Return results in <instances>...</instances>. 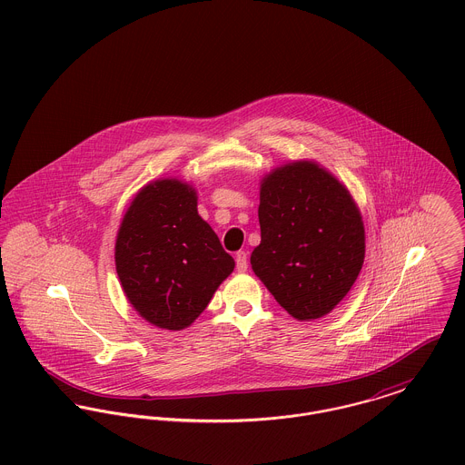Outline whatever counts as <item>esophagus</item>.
<instances>
[{
  "mask_svg": "<svg viewBox=\"0 0 465 465\" xmlns=\"http://www.w3.org/2000/svg\"><path fill=\"white\" fill-rule=\"evenodd\" d=\"M235 265H237V271L244 272L248 269V253L246 252H239L235 255Z\"/></svg>",
  "mask_w": 465,
  "mask_h": 465,
  "instance_id": "34e87169",
  "label": "esophagus"
}]
</instances>
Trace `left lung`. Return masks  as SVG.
Returning a JSON list of instances; mask_svg holds the SVG:
<instances>
[{"instance_id":"left-lung-1","label":"left lung","mask_w":465,"mask_h":465,"mask_svg":"<svg viewBox=\"0 0 465 465\" xmlns=\"http://www.w3.org/2000/svg\"><path fill=\"white\" fill-rule=\"evenodd\" d=\"M260 244L252 267L296 319H317L353 287L365 253L361 212L348 189L313 162L263 178Z\"/></svg>"}]
</instances>
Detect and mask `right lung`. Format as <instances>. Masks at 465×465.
Here are the masks:
<instances>
[{"label": "right lung", "mask_w": 465, "mask_h": 465, "mask_svg": "<svg viewBox=\"0 0 465 465\" xmlns=\"http://www.w3.org/2000/svg\"><path fill=\"white\" fill-rule=\"evenodd\" d=\"M196 207L193 187L158 180L135 196L117 233L123 291L158 328H187L235 267Z\"/></svg>", "instance_id": "right-lung-1"}]
</instances>
